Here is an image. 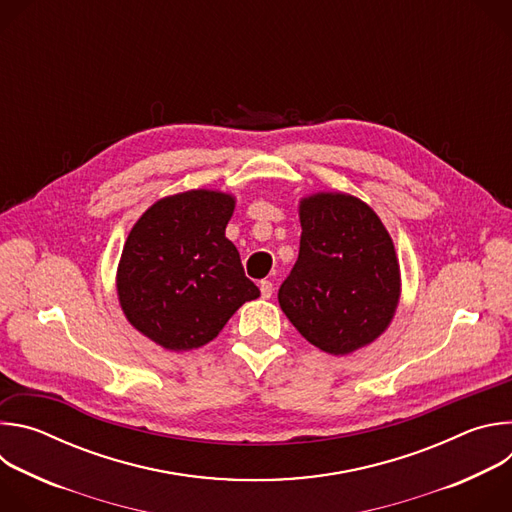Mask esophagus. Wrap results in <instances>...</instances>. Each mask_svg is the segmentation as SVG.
Returning a JSON list of instances; mask_svg holds the SVG:
<instances>
[{"label":"esophagus","instance_id":"obj_1","mask_svg":"<svg viewBox=\"0 0 512 512\" xmlns=\"http://www.w3.org/2000/svg\"><path fill=\"white\" fill-rule=\"evenodd\" d=\"M259 289H261V298H263V300H269L271 294H273V283H271V281H261V283H259Z\"/></svg>","mask_w":512,"mask_h":512}]
</instances>
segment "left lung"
Segmentation results:
<instances>
[{
  "instance_id": "8db88e82",
  "label": "left lung",
  "mask_w": 512,
  "mask_h": 512,
  "mask_svg": "<svg viewBox=\"0 0 512 512\" xmlns=\"http://www.w3.org/2000/svg\"><path fill=\"white\" fill-rule=\"evenodd\" d=\"M300 255L279 287L287 320L316 348L346 356L393 322L401 269L377 212L344 192L300 198Z\"/></svg>"
}]
</instances>
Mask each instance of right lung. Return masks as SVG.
Returning a JSON list of instances; mask_svg holds the SVG:
<instances>
[{
	"label": "right lung",
	"mask_w": 512,
	"mask_h": 512,
	"mask_svg": "<svg viewBox=\"0 0 512 512\" xmlns=\"http://www.w3.org/2000/svg\"><path fill=\"white\" fill-rule=\"evenodd\" d=\"M235 202L221 190L178 192L154 202L127 235L115 277L119 306L137 332L166 350L208 344L261 296L225 237Z\"/></svg>",
	"instance_id": "add662e5"
}]
</instances>
